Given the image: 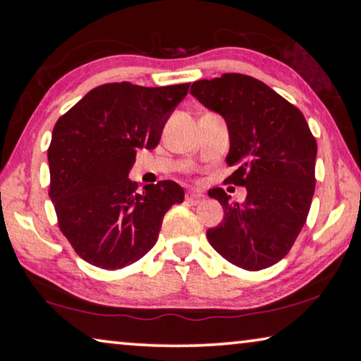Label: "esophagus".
Masks as SVG:
<instances>
[{
    "label": "esophagus",
    "instance_id": "34e87169",
    "mask_svg": "<svg viewBox=\"0 0 361 361\" xmlns=\"http://www.w3.org/2000/svg\"><path fill=\"white\" fill-rule=\"evenodd\" d=\"M185 199H187V202H190V204H199V202L204 199V194H202V192H199V190H189L187 192V195H185Z\"/></svg>",
    "mask_w": 361,
    "mask_h": 361
}]
</instances>
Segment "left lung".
Here are the masks:
<instances>
[{"mask_svg":"<svg viewBox=\"0 0 361 361\" xmlns=\"http://www.w3.org/2000/svg\"><path fill=\"white\" fill-rule=\"evenodd\" d=\"M190 93L224 116L235 167L225 182L246 187L243 204L224 189L209 190L224 220L207 230L210 245L238 268H269L289 253L302 230L315 190L317 142L299 108L243 73L194 82Z\"/></svg>","mask_w":361,"mask_h":361,"instance_id":"1","label":"left lung"}]
</instances>
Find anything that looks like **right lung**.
<instances>
[{
    "label": "right lung",
    "instance_id": "add662e5",
    "mask_svg": "<svg viewBox=\"0 0 361 361\" xmlns=\"http://www.w3.org/2000/svg\"><path fill=\"white\" fill-rule=\"evenodd\" d=\"M189 85L105 83L57 120L47 151L49 197L61 231L87 263L115 271L141 259L156 245L166 212L184 200L176 182L137 192L128 174L137 149L159 145Z\"/></svg>",
    "mask_w": 361,
    "mask_h": 361
}]
</instances>
